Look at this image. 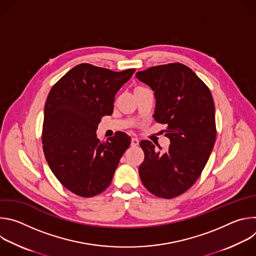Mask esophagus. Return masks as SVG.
Returning a JSON list of instances; mask_svg holds the SVG:
<instances>
[{
	"label": "esophagus",
	"mask_w": 256,
	"mask_h": 256,
	"mask_svg": "<svg viewBox=\"0 0 256 256\" xmlns=\"http://www.w3.org/2000/svg\"><path fill=\"white\" fill-rule=\"evenodd\" d=\"M130 144H132V147H136V146L138 144V140L136 138H132Z\"/></svg>",
	"instance_id": "1"
}]
</instances>
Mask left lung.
<instances>
[{
    "label": "left lung",
    "instance_id": "obj_1",
    "mask_svg": "<svg viewBox=\"0 0 256 256\" xmlns=\"http://www.w3.org/2000/svg\"><path fill=\"white\" fill-rule=\"evenodd\" d=\"M136 77L155 92V120L166 124L170 144L155 150L140 142L144 159L138 167L144 186L152 194L173 198L188 190L200 176L214 148V104L208 87L184 64L172 62L138 72Z\"/></svg>",
    "mask_w": 256,
    "mask_h": 256
}]
</instances>
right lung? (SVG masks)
I'll use <instances>...</instances> for the list:
<instances>
[{"label": "right lung", "instance_id": "add662e5", "mask_svg": "<svg viewBox=\"0 0 256 256\" xmlns=\"http://www.w3.org/2000/svg\"><path fill=\"white\" fill-rule=\"evenodd\" d=\"M134 70L80 64L52 86L44 106L42 148L50 170L70 192L92 198L110 186L130 138L116 132L100 142L96 130L103 116L112 114L116 94Z\"/></svg>", "mask_w": 256, "mask_h": 256}]
</instances>
